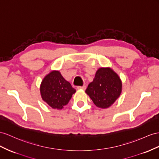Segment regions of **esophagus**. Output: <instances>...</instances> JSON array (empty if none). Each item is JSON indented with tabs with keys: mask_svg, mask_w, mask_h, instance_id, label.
Masks as SVG:
<instances>
[{
	"mask_svg": "<svg viewBox=\"0 0 159 159\" xmlns=\"http://www.w3.org/2000/svg\"><path fill=\"white\" fill-rule=\"evenodd\" d=\"M77 89H79V90H85V89H86V86L83 85V86L77 87Z\"/></svg>",
	"mask_w": 159,
	"mask_h": 159,
	"instance_id": "esophagus-1",
	"label": "esophagus"
}]
</instances>
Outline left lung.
<instances>
[{"label":"left lung","instance_id":"obj_1","mask_svg":"<svg viewBox=\"0 0 159 159\" xmlns=\"http://www.w3.org/2000/svg\"><path fill=\"white\" fill-rule=\"evenodd\" d=\"M121 91L122 82L118 75L111 68L101 67L97 70L85 93L97 107L106 109L115 103Z\"/></svg>","mask_w":159,"mask_h":159}]
</instances>
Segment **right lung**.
Returning a JSON list of instances; mask_svg holds the SVG:
<instances>
[{"instance_id": "add662e5", "label": "right lung", "mask_w": 159, "mask_h": 159, "mask_svg": "<svg viewBox=\"0 0 159 159\" xmlns=\"http://www.w3.org/2000/svg\"><path fill=\"white\" fill-rule=\"evenodd\" d=\"M39 90L43 101L56 109H63L76 92L58 70H52L44 77Z\"/></svg>"}]
</instances>
